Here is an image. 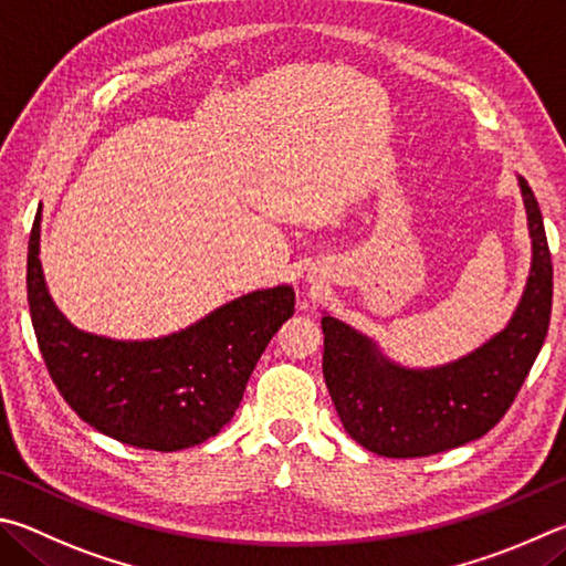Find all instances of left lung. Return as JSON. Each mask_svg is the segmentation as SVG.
<instances>
[{"instance_id": "1", "label": "left lung", "mask_w": 566, "mask_h": 566, "mask_svg": "<svg viewBox=\"0 0 566 566\" xmlns=\"http://www.w3.org/2000/svg\"><path fill=\"white\" fill-rule=\"evenodd\" d=\"M532 238V268L507 328L438 368H405L378 343L323 315V378L345 432L382 458H428L480 440L517 398L552 315V255L542 211L517 176Z\"/></svg>"}]
</instances>
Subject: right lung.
<instances>
[{
	"label": "right lung",
	"mask_w": 566,
	"mask_h": 566,
	"mask_svg": "<svg viewBox=\"0 0 566 566\" xmlns=\"http://www.w3.org/2000/svg\"><path fill=\"white\" fill-rule=\"evenodd\" d=\"M39 206L27 253V301L56 390L94 430L142 450L176 452L221 432L277 328L295 311L291 285L253 291L188 328L114 340L74 328L46 291Z\"/></svg>",
	"instance_id": "obj_1"
}]
</instances>
